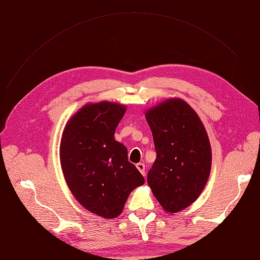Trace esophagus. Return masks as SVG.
I'll use <instances>...</instances> for the list:
<instances>
[{
  "mask_svg": "<svg viewBox=\"0 0 260 260\" xmlns=\"http://www.w3.org/2000/svg\"><path fill=\"white\" fill-rule=\"evenodd\" d=\"M136 166H137L138 170L141 172V174H142L143 176H145V165L143 162H139V164L136 165Z\"/></svg>",
  "mask_w": 260,
  "mask_h": 260,
  "instance_id": "34e87169",
  "label": "esophagus"
}]
</instances>
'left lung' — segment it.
I'll list each match as a JSON object with an SVG mask.
<instances>
[{
    "instance_id": "left-lung-1",
    "label": "left lung",
    "mask_w": 260,
    "mask_h": 260,
    "mask_svg": "<svg viewBox=\"0 0 260 260\" xmlns=\"http://www.w3.org/2000/svg\"><path fill=\"white\" fill-rule=\"evenodd\" d=\"M156 159L147 183L164 210L176 214L198 200L211 169V148L199 115L181 99H169L145 113Z\"/></svg>"
}]
</instances>
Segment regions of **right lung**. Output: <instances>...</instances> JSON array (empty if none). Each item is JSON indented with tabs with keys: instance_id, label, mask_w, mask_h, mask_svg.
<instances>
[{
	"instance_id": "add662e5",
	"label": "right lung",
	"mask_w": 260,
	"mask_h": 260,
	"mask_svg": "<svg viewBox=\"0 0 260 260\" xmlns=\"http://www.w3.org/2000/svg\"><path fill=\"white\" fill-rule=\"evenodd\" d=\"M125 106L111 102L86 104L62 131L60 165L76 200L93 214L119 216L130 193L144 178L128 160V149L114 138Z\"/></svg>"
}]
</instances>
